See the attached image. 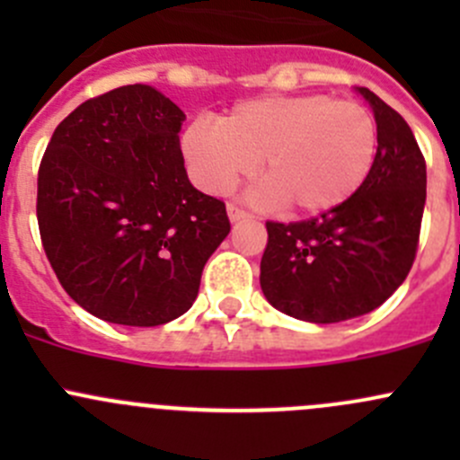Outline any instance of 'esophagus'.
Returning a JSON list of instances; mask_svg holds the SVG:
<instances>
[{"mask_svg": "<svg viewBox=\"0 0 460 460\" xmlns=\"http://www.w3.org/2000/svg\"><path fill=\"white\" fill-rule=\"evenodd\" d=\"M226 213H229L231 222H238V220H244V217H252V213L244 211V208H240L238 204H226Z\"/></svg>", "mask_w": 460, "mask_h": 460, "instance_id": "34e87169", "label": "esophagus"}]
</instances>
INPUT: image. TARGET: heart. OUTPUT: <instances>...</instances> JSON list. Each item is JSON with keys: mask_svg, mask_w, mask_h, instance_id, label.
I'll return each instance as SVG.
<instances>
[{"mask_svg": "<svg viewBox=\"0 0 460 460\" xmlns=\"http://www.w3.org/2000/svg\"><path fill=\"white\" fill-rule=\"evenodd\" d=\"M378 128L372 111L332 95L258 97L220 122L196 118L180 136L193 178L208 193H229L260 160V202L294 216L332 211L372 173Z\"/></svg>", "mask_w": 460, "mask_h": 460, "instance_id": "obj_1", "label": "heart"}]
</instances>
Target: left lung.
I'll return each instance as SVG.
<instances>
[{
	"mask_svg": "<svg viewBox=\"0 0 460 460\" xmlns=\"http://www.w3.org/2000/svg\"><path fill=\"white\" fill-rule=\"evenodd\" d=\"M378 128L372 173L341 207L300 222H267L260 287L278 312L341 323L374 312L410 273L419 249L428 171L401 113L369 88Z\"/></svg>",
	"mask_w": 460,
	"mask_h": 460,
	"instance_id": "left-lung-1",
	"label": "left lung"
}]
</instances>
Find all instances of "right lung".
Returning a JSON list of instances; mask_svg holds the SVG:
<instances>
[{
	"mask_svg": "<svg viewBox=\"0 0 460 460\" xmlns=\"http://www.w3.org/2000/svg\"><path fill=\"white\" fill-rule=\"evenodd\" d=\"M184 113L146 84L86 100L37 175V225L66 294L93 316L155 327L189 312L231 231L225 202L187 178Z\"/></svg>",
	"mask_w": 460,
	"mask_h": 460,
	"instance_id": "1",
	"label": "right lung"
}]
</instances>
